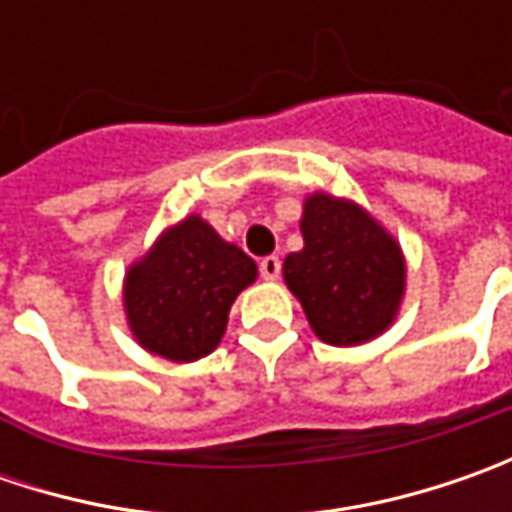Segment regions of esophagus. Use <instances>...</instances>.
Listing matches in <instances>:
<instances>
[{
  "label": "esophagus",
  "instance_id": "esophagus-1",
  "mask_svg": "<svg viewBox=\"0 0 512 512\" xmlns=\"http://www.w3.org/2000/svg\"><path fill=\"white\" fill-rule=\"evenodd\" d=\"M259 273H262V279H267V282H276L279 273H282V259L279 256H265L259 262Z\"/></svg>",
  "mask_w": 512,
  "mask_h": 512
}]
</instances>
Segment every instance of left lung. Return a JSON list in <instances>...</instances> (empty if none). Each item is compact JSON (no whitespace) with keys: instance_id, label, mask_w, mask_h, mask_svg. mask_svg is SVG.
I'll use <instances>...</instances> for the list:
<instances>
[{"instance_id":"1","label":"left lung","mask_w":512,"mask_h":512,"mask_svg":"<svg viewBox=\"0 0 512 512\" xmlns=\"http://www.w3.org/2000/svg\"><path fill=\"white\" fill-rule=\"evenodd\" d=\"M305 250L285 259L316 336L327 344H362L393 322L404 290L399 245L362 207L316 193L305 202Z\"/></svg>"}]
</instances>
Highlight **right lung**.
<instances>
[{
	"mask_svg": "<svg viewBox=\"0 0 512 512\" xmlns=\"http://www.w3.org/2000/svg\"><path fill=\"white\" fill-rule=\"evenodd\" d=\"M256 279L245 250L227 245L199 216L168 230L125 282L130 330L170 362L207 356L227 327L233 299Z\"/></svg>",
	"mask_w": 512,
	"mask_h": 512,
	"instance_id": "add662e5",
	"label": "right lung"
}]
</instances>
